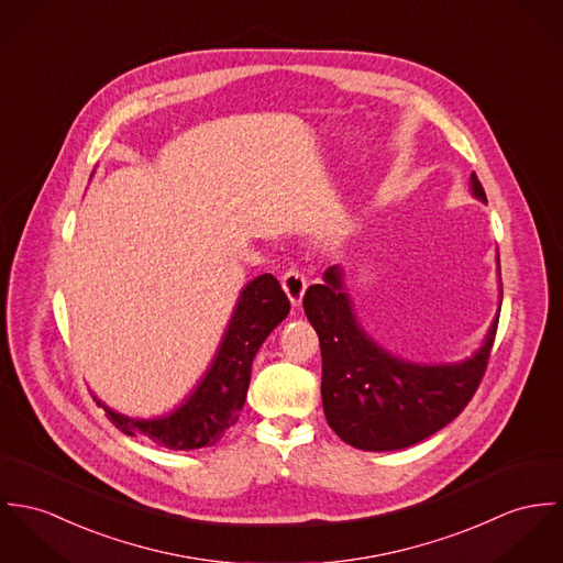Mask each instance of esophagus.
<instances>
[{
    "label": "esophagus",
    "mask_w": 563,
    "mask_h": 563,
    "mask_svg": "<svg viewBox=\"0 0 563 563\" xmlns=\"http://www.w3.org/2000/svg\"><path fill=\"white\" fill-rule=\"evenodd\" d=\"M307 285H309V283H307V276H305L300 269H296V267H291V269H287V272L283 274V289H285V294L289 296V300H291L294 307H300V305H302Z\"/></svg>",
    "instance_id": "esophagus-1"
}]
</instances>
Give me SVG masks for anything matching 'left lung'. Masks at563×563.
<instances>
[{"mask_svg": "<svg viewBox=\"0 0 563 563\" xmlns=\"http://www.w3.org/2000/svg\"><path fill=\"white\" fill-rule=\"evenodd\" d=\"M471 189L486 202L475 173ZM302 305L319 334L321 401L328 426L363 451L406 449L451 423L486 374L499 323L497 314L471 358L426 365L390 354L365 332L339 265L323 272V285L307 289Z\"/></svg>", "mask_w": 563, "mask_h": 563, "instance_id": "obj_1", "label": "left lung"}]
</instances>
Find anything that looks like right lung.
Instances as JSON below:
<instances>
[{"label": "right lung", "mask_w": 563, "mask_h": 563, "mask_svg": "<svg viewBox=\"0 0 563 563\" xmlns=\"http://www.w3.org/2000/svg\"><path fill=\"white\" fill-rule=\"evenodd\" d=\"M289 309L280 283L272 274L256 276L242 289L209 369L179 408L155 419H131L97 397L95 401L126 437L148 438L173 451L213 446L238 423L251 384L252 361Z\"/></svg>", "instance_id": "obj_1"}]
</instances>
